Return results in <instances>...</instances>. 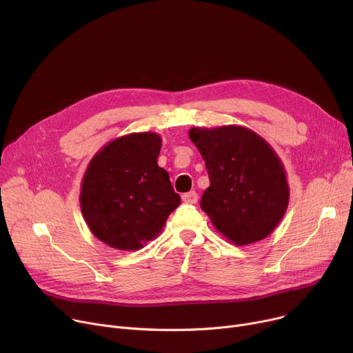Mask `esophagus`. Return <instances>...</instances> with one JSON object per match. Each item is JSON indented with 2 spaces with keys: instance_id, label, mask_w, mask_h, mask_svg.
I'll list each match as a JSON object with an SVG mask.
<instances>
[{
  "instance_id": "obj_1",
  "label": "esophagus",
  "mask_w": 353,
  "mask_h": 353,
  "mask_svg": "<svg viewBox=\"0 0 353 353\" xmlns=\"http://www.w3.org/2000/svg\"><path fill=\"white\" fill-rule=\"evenodd\" d=\"M181 199H183V201L187 203V204H196L197 200H199V196H197L196 192H189V193H184V194L181 196Z\"/></svg>"
}]
</instances>
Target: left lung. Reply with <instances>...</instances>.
Segmentation results:
<instances>
[{"instance_id": "8db88e82", "label": "left lung", "mask_w": 353, "mask_h": 353, "mask_svg": "<svg viewBox=\"0 0 353 353\" xmlns=\"http://www.w3.org/2000/svg\"><path fill=\"white\" fill-rule=\"evenodd\" d=\"M190 140L210 179L200 207L232 244L264 240L283 220L290 187L283 163L265 140L236 125L193 128Z\"/></svg>"}]
</instances>
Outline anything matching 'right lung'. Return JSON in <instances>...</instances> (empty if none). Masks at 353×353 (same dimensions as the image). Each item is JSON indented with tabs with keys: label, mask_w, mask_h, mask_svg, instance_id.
Instances as JSON below:
<instances>
[{
	"label": "right lung",
	"mask_w": 353,
	"mask_h": 353,
	"mask_svg": "<svg viewBox=\"0 0 353 353\" xmlns=\"http://www.w3.org/2000/svg\"><path fill=\"white\" fill-rule=\"evenodd\" d=\"M161 139L152 132L117 137L85 172L81 210L93 236L116 250H140L180 205L169 173L157 166Z\"/></svg>",
	"instance_id": "obj_1"
}]
</instances>
